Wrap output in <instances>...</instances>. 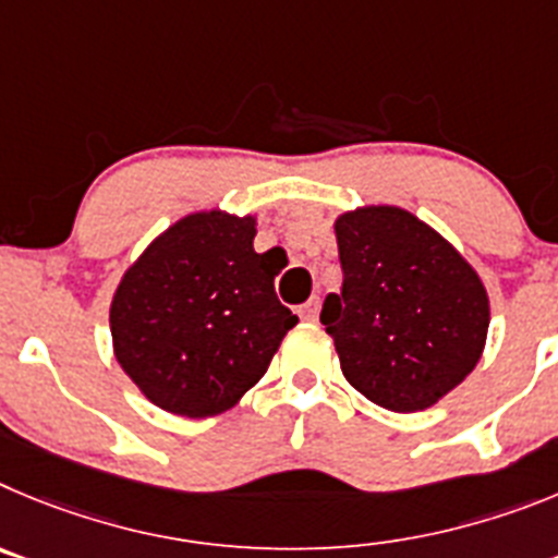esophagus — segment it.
Wrapping results in <instances>:
<instances>
[{"label": "esophagus", "instance_id": "34e87169", "mask_svg": "<svg viewBox=\"0 0 558 558\" xmlns=\"http://www.w3.org/2000/svg\"><path fill=\"white\" fill-rule=\"evenodd\" d=\"M316 316H319V298H311L308 303L300 305V319H305V323H316Z\"/></svg>", "mask_w": 558, "mask_h": 558}]
</instances>
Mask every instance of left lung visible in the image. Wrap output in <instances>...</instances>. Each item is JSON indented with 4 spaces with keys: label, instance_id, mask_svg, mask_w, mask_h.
<instances>
[{
    "label": "left lung",
    "instance_id": "left-lung-1",
    "mask_svg": "<svg viewBox=\"0 0 558 558\" xmlns=\"http://www.w3.org/2000/svg\"><path fill=\"white\" fill-rule=\"evenodd\" d=\"M333 230L344 280L325 298L319 323L341 373L380 409H430L484 353L489 298L478 272L398 205L348 210Z\"/></svg>",
    "mask_w": 558,
    "mask_h": 558
}]
</instances>
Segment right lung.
<instances>
[{"label":"right lung","mask_w":558,"mask_h":558,"mask_svg":"<svg viewBox=\"0 0 558 558\" xmlns=\"http://www.w3.org/2000/svg\"><path fill=\"white\" fill-rule=\"evenodd\" d=\"M255 217L197 210L122 275L110 303L113 355L144 398L203 420L253 389L298 316L280 305L272 253H255Z\"/></svg>","instance_id":"1"}]
</instances>
